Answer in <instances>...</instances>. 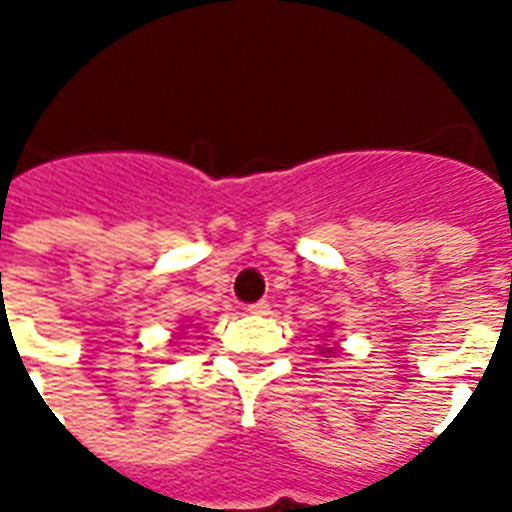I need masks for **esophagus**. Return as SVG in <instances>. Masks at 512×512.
I'll return each mask as SVG.
<instances>
[{
	"instance_id": "1",
	"label": "esophagus",
	"mask_w": 512,
	"mask_h": 512,
	"mask_svg": "<svg viewBox=\"0 0 512 512\" xmlns=\"http://www.w3.org/2000/svg\"><path fill=\"white\" fill-rule=\"evenodd\" d=\"M247 313H252V316H268L271 305H268V300H257V303L247 305Z\"/></svg>"
}]
</instances>
